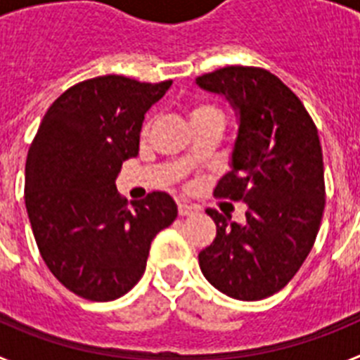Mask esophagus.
Instances as JSON below:
<instances>
[{
	"mask_svg": "<svg viewBox=\"0 0 360 360\" xmlns=\"http://www.w3.org/2000/svg\"><path fill=\"white\" fill-rule=\"evenodd\" d=\"M198 211H200L198 205H193V203H186V202L178 203V214L180 216H191Z\"/></svg>",
	"mask_w": 360,
	"mask_h": 360,
	"instance_id": "1",
	"label": "esophagus"
}]
</instances>
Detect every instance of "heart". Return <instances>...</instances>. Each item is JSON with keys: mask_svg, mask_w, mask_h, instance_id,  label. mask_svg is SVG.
Wrapping results in <instances>:
<instances>
[{"mask_svg": "<svg viewBox=\"0 0 360 360\" xmlns=\"http://www.w3.org/2000/svg\"><path fill=\"white\" fill-rule=\"evenodd\" d=\"M205 115H219V111L214 110L212 106H209V104H196V106L191 108L189 111L191 120L200 119V117H205Z\"/></svg>", "mask_w": 360, "mask_h": 360, "instance_id": "1", "label": "heart"}]
</instances>
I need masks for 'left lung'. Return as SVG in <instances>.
Listing matches in <instances>:
<instances>
[{"label": "left lung", "instance_id": "obj_1", "mask_svg": "<svg viewBox=\"0 0 360 360\" xmlns=\"http://www.w3.org/2000/svg\"><path fill=\"white\" fill-rule=\"evenodd\" d=\"M236 111L231 171L214 195L247 203L245 224L207 209L216 238L198 254L212 287L241 301L281 290L310 254L324 211L323 149L288 86L263 68L227 66L196 79Z\"/></svg>", "mask_w": 360, "mask_h": 360}]
</instances>
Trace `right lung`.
<instances>
[{
    "label": "right lung",
    "instance_id": "add662e5",
    "mask_svg": "<svg viewBox=\"0 0 360 360\" xmlns=\"http://www.w3.org/2000/svg\"><path fill=\"white\" fill-rule=\"evenodd\" d=\"M173 81L103 75L72 86L44 113L25 165V205L41 257L70 292L113 301L146 270L153 238L178 214L167 193L128 202L122 162L139 155L146 111Z\"/></svg>",
    "mask_w": 360,
    "mask_h": 360
}]
</instances>
